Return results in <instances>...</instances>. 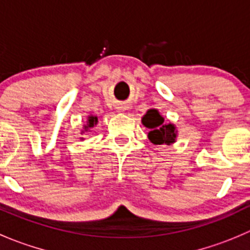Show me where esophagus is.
Instances as JSON below:
<instances>
[{
	"instance_id": "1",
	"label": "esophagus",
	"mask_w": 250,
	"mask_h": 250,
	"mask_svg": "<svg viewBox=\"0 0 250 250\" xmlns=\"http://www.w3.org/2000/svg\"><path fill=\"white\" fill-rule=\"evenodd\" d=\"M118 109H119V110H124V109H125V108H124L123 105H120V106H118Z\"/></svg>"
}]
</instances>
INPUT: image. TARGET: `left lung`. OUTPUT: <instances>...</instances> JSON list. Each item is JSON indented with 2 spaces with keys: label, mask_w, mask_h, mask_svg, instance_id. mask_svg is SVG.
<instances>
[{
  "label": "left lung",
  "mask_w": 250,
  "mask_h": 250,
  "mask_svg": "<svg viewBox=\"0 0 250 250\" xmlns=\"http://www.w3.org/2000/svg\"><path fill=\"white\" fill-rule=\"evenodd\" d=\"M165 119L159 115L158 111L151 109L146 113V115L142 119L145 126L151 129L148 132V139L154 145H170L175 140V127L172 124L165 125L163 124Z\"/></svg>",
  "instance_id": "1"
}]
</instances>
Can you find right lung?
<instances>
[{
    "label": "right lung",
    "mask_w": 250,
    "mask_h": 250,
    "mask_svg": "<svg viewBox=\"0 0 250 250\" xmlns=\"http://www.w3.org/2000/svg\"><path fill=\"white\" fill-rule=\"evenodd\" d=\"M97 121H98V118H97V116H89V118H88V121H87V126H84V127L85 129H88V127L94 126V125L97 124Z\"/></svg>",
    "instance_id": "right-lung-1"
}]
</instances>
